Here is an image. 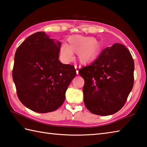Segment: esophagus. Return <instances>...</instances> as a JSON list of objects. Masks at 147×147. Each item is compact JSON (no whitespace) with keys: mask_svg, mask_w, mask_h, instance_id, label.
I'll return each mask as SVG.
<instances>
[{"mask_svg":"<svg viewBox=\"0 0 147 147\" xmlns=\"http://www.w3.org/2000/svg\"><path fill=\"white\" fill-rule=\"evenodd\" d=\"M74 67H75V69H76V74H78V70H79V69L80 68V66H78L77 65H74Z\"/></svg>","mask_w":147,"mask_h":147,"instance_id":"1","label":"esophagus"}]
</instances>
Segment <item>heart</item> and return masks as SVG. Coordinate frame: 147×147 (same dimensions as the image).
I'll list each match as a JSON object with an SVG mask.
<instances>
[{"label": "heart", "instance_id": "obj_1", "mask_svg": "<svg viewBox=\"0 0 147 147\" xmlns=\"http://www.w3.org/2000/svg\"><path fill=\"white\" fill-rule=\"evenodd\" d=\"M73 52L78 53L80 62H92L99 55L100 46L93 37L74 35L68 38V46L62 44L60 47V58L63 63H69L73 59Z\"/></svg>", "mask_w": 147, "mask_h": 147}]
</instances>
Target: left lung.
<instances>
[{
	"mask_svg": "<svg viewBox=\"0 0 147 147\" xmlns=\"http://www.w3.org/2000/svg\"><path fill=\"white\" fill-rule=\"evenodd\" d=\"M134 62L124 45L114 44L103 49L98 59L79 70L84 79V101L90 113L108 116L126 103L134 85Z\"/></svg>",
	"mask_w": 147,
	"mask_h": 147,
	"instance_id": "8db88e82",
	"label": "left lung"
}]
</instances>
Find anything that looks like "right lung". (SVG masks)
<instances>
[{"instance_id":"1","label":"right lung","mask_w":147,"mask_h":147,"mask_svg":"<svg viewBox=\"0 0 147 147\" xmlns=\"http://www.w3.org/2000/svg\"><path fill=\"white\" fill-rule=\"evenodd\" d=\"M61 43L44 32L28 37L17 48L12 76L18 99L38 113L57 110L64 102L65 92L76 74L73 65L59 58Z\"/></svg>"}]
</instances>
